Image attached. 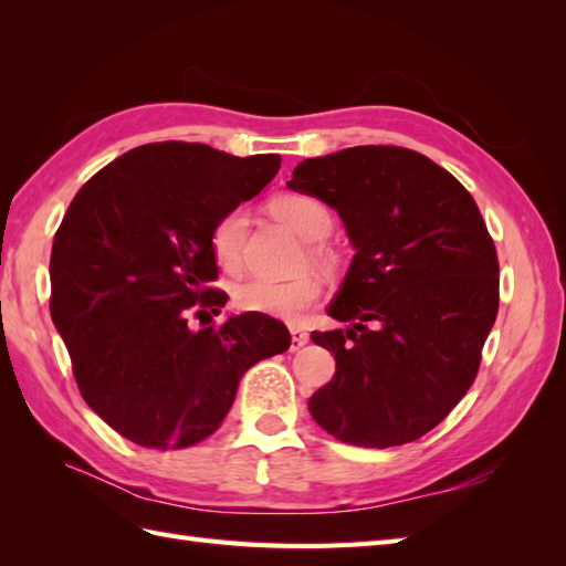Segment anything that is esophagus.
I'll return each mask as SVG.
<instances>
[{"mask_svg":"<svg viewBox=\"0 0 566 566\" xmlns=\"http://www.w3.org/2000/svg\"><path fill=\"white\" fill-rule=\"evenodd\" d=\"M308 343V333L302 328H292V350H302V347Z\"/></svg>","mask_w":566,"mask_h":566,"instance_id":"esophagus-1","label":"esophagus"}]
</instances>
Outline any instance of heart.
<instances>
[{
    "mask_svg": "<svg viewBox=\"0 0 566 566\" xmlns=\"http://www.w3.org/2000/svg\"><path fill=\"white\" fill-rule=\"evenodd\" d=\"M272 213L276 219L284 221L292 231L306 240V243H318L328 235L333 219L331 211L323 201L308 195H280L270 203ZM248 233V213L245 209H231L226 211L219 221L211 228V250L213 258L219 260L221 268L238 270L240 260H243V245ZM311 260L323 264L326 255L321 250L311 248ZM321 296V284L316 276L304 274L290 282H272V280H252L240 282L233 290V304L240 311H250V314L282 318V321H296L302 318L308 306H314Z\"/></svg>",
    "mask_w": 566,
    "mask_h": 566,
    "instance_id": "obj_1",
    "label": "heart"
}]
</instances>
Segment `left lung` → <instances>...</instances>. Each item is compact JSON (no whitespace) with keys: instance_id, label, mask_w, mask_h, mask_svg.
<instances>
[{"instance_id":"8db88e82","label":"left lung","mask_w":566,"mask_h":566,"mask_svg":"<svg viewBox=\"0 0 566 566\" xmlns=\"http://www.w3.org/2000/svg\"><path fill=\"white\" fill-rule=\"evenodd\" d=\"M286 187L338 211L355 248L311 333L335 375L308 399L316 423L359 448L436 428L472 387L499 314V260L472 195L426 155L357 146L308 158Z\"/></svg>"}]
</instances>
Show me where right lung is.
Instances as JSON below:
<instances>
[{
  "label": "right lung",
  "instance_id": "obj_1",
  "mask_svg": "<svg viewBox=\"0 0 566 566\" xmlns=\"http://www.w3.org/2000/svg\"><path fill=\"white\" fill-rule=\"evenodd\" d=\"M280 155L235 158L203 143H150L84 185L51 252V318L82 399L143 448H189L221 426L238 381L290 350L284 323L228 316L189 328V311L221 314L228 296L211 228L260 195Z\"/></svg>",
  "mask_w": 566,
  "mask_h": 566
}]
</instances>
